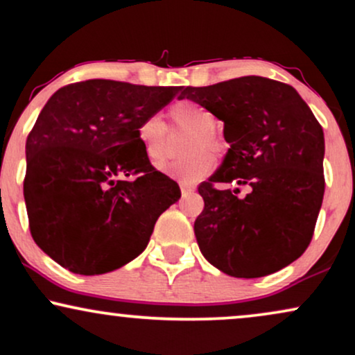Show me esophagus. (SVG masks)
Listing matches in <instances>:
<instances>
[{"label": "esophagus", "mask_w": 355, "mask_h": 355, "mask_svg": "<svg viewBox=\"0 0 355 355\" xmlns=\"http://www.w3.org/2000/svg\"><path fill=\"white\" fill-rule=\"evenodd\" d=\"M180 190H182V195L187 196V195L193 193L195 187L193 185H189V183H180Z\"/></svg>", "instance_id": "esophagus-1"}]
</instances>
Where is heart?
<instances>
[{"label": "heart", "instance_id": "heart-1", "mask_svg": "<svg viewBox=\"0 0 355 355\" xmlns=\"http://www.w3.org/2000/svg\"><path fill=\"white\" fill-rule=\"evenodd\" d=\"M168 119L175 129L190 130L187 144V152L193 153L189 159L170 162L160 166L162 172H165L175 180L182 183H196L203 180L205 177L211 173L215 168V157L203 148H208L211 152H225L226 144L215 132L216 117L211 110L195 101H177L168 107ZM137 139L140 147L148 160L162 162L166 157V140H168V125L162 121L159 115L145 117L139 123L137 129Z\"/></svg>", "mask_w": 355, "mask_h": 355}]
</instances>
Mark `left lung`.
Instances as JSON below:
<instances>
[{
	"label": "left lung",
	"mask_w": 355,
	"mask_h": 355,
	"mask_svg": "<svg viewBox=\"0 0 355 355\" xmlns=\"http://www.w3.org/2000/svg\"><path fill=\"white\" fill-rule=\"evenodd\" d=\"M225 123L223 164L200 183L205 208L195 220L200 251L234 277L283 270L313 240L324 196V132L289 84L245 76L207 87H185ZM234 182L250 189H220Z\"/></svg>",
	"instance_id": "8db88e82"
}]
</instances>
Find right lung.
Masks as SVG:
<instances>
[{
  "label": "right lung",
  "mask_w": 355,
  "mask_h": 355,
  "mask_svg": "<svg viewBox=\"0 0 355 355\" xmlns=\"http://www.w3.org/2000/svg\"><path fill=\"white\" fill-rule=\"evenodd\" d=\"M180 91L89 79L64 85L42 107L26 140L24 202L33 240L62 268L119 270L178 202V183L152 166L137 129Z\"/></svg>",
  "instance_id": "add662e5"
}]
</instances>
